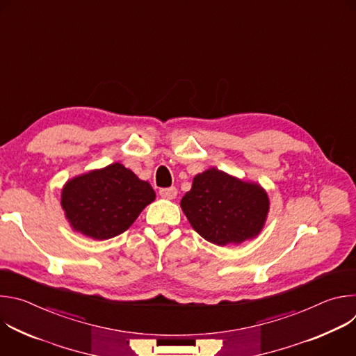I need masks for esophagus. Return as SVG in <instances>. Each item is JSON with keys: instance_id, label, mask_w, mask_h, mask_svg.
I'll return each mask as SVG.
<instances>
[{"instance_id": "esophagus-1", "label": "esophagus", "mask_w": 356, "mask_h": 356, "mask_svg": "<svg viewBox=\"0 0 356 356\" xmlns=\"http://www.w3.org/2000/svg\"><path fill=\"white\" fill-rule=\"evenodd\" d=\"M159 194H161V197L165 198V200H173V198H176V195H177V190H176V187L161 188V190H159Z\"/></svg>"}]
</instances>
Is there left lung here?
<instances>
[{"mask_svg": "<svg viewBox=\"0 0 356 356\" xmlns=\"http://www.w3.org/2000/svg\"><path fill=\"white\" fill-rule=\"evenodd\" d=\"M180 207L197 234L225 246L257 238L268 220L270 201L259 183L210 168L194 176Z\"/></svg>", "mask_w": 356, "mask_h": 356, "instance_id": "1", "label": "left lung"}]
</instances>
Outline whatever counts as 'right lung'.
I'll use <instances>...</instances> for the list:
<instances>
[{
  "mask_svg": "<svg viewBox=\"0 0 356 356\" xmlns=\"http://www.w3.org/2000/svg\"><path fill=\"white\" fill-rule=\"evenodd\" d=\"M155 198L147 181L115 162L67 180L60 204L73 231L104 241L125 232Z\"/></svg>",
  "mask_w": 356,
  "mask_h": 356,
  "instance_id": "obj_1",
  "label": "right lung"
}]
</instances>
